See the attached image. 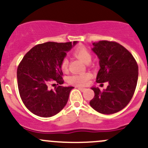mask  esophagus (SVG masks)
<instances>
[{
  "mask_svg": "<svg viewBox=\"0 0 148 148\" xmlns=\"http://www.w3.org/2000/svg\"><path fill=\"white\" fill-rule=\"evenodd\" d=\"M78 89H79L80 91H82V92H84V91L86 90V89H85V88H82V87H78Z\"/></svg>",
  "mask_w": 148,
  "mask_h": 148,
  "instance_id": "34e87169",
  "label": "esophagus"
}]
</instances>
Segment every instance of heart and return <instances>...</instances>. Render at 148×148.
I'll return each mask as SVG.
<instances>
[{"label": "heart", "mask_w": 148, "mask_h": 148, "mask_svg": "<svg viewBox=\"0 0 148 148\" xmlns=\"http://www.w3.org/2000/svg\"><path fill=\"white\" fill-rule=\"evenodd\" d=\"M73 55L77 59H80L84 63H89L92 59V54L90 51L84 46H79L74 49L72 52ZM69 61L68 59H63L61 62V69L63 71H66L68 69ZM92 77V74L89 72L81 73L78 74H72L67 78V82L70 84L77 85V86H84L89 82V79Z\"/></svg>", "instance_id": "heart-1"}]
</instances>
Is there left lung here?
<instances>
[{"mask_svg":"<svg viewBox=\"0 0 148 148\" xmlns=\"http://www.w3.org/2000/svg\"><path fill=\"white\" fill-rule=\"evenodd\" d=\"M93 46L92 51L97 55L100 66L96 82H107L109 84L103 91L92 87L95 97L89 104L102 114L116 113L133 97L138 79V64L132 53L115 41H100Z\"/></svg>","mask_w":148,"mask_h":148,"instance_id":"left-lung-1","label":"left lung"}]
</instances>
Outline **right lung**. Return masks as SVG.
I'll return each mask as SVG.
<instances>
[{"mask_svg": "<svg viewBox=\"0 0 148 148\" xmlns=\"http://www.w3.org/2000/svg\"><path fill=\"white\" fill-rule=\"evenodd\" d=\"M77 41L46 42L34 46L23 56L17 69L20 97L26 108L36 115L49 117L59 113L69 99L73 86H58L49 89L51 83L63 84L61 62Z\"/></svg>", "mask_w": 148, "mask_h": 148, "instance_id": "1", "label": "right lung"}]
</instances>
